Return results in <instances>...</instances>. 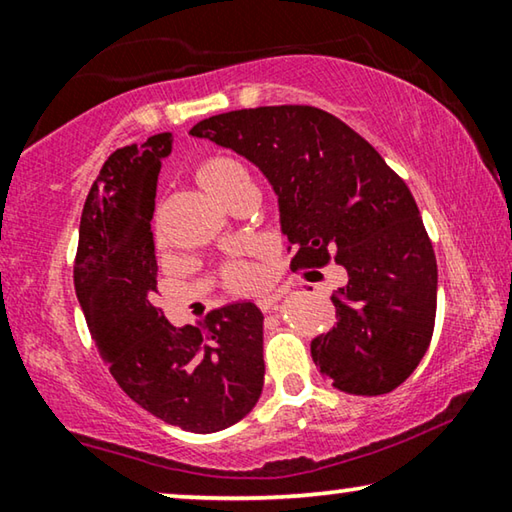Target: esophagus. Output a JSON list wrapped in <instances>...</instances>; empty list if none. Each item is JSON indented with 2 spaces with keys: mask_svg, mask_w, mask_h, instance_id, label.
<instances>
[{
  "mask_svg": "<svg viewBox=\"0 0 512 512\" xmlns=\"http://www.w3.org/2000/svg\"><path fill=\"white\" fill-rule=\"evenodd\" d=\"M278 303H280V294H269V296H262L257 300L259 310H262L264 314H271L278 310Z\"/></svg>",
  "mask_w": 512,
  "mask_h": 512,
  "instance_id": "esophagus-1",
  "label": "esophagus"
}]
</instances>
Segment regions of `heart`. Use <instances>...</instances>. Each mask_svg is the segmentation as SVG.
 Instances as JSON below:
<instances>
[{
	"instance_id": "1",
	"label": "heart",
	"mask_w": 512,
	"mask_h": 512,
	"mask_svg": "<svg viewBox=\"0 0 512 512\" xmlns=\"http://www.w3.org/2000/svg\"><path fill=\"white\" fill-rule=\"evenodd\" d=\"M239 175H246V168H243L237 159L230 157H218L207 161V164L198 170L200 184L205 186L212 196ZM232 282L237 287H250L255 282V271L250 269V266H237V269L232 271Z\"/></svg>"
}]
</instances>
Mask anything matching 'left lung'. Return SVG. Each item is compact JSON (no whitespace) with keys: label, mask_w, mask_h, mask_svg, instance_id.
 <instances>
[{"label":"left lung","mask_w":512,"mask_h":512,"mask_svg":"<svg viewBox=\"0 0 512 512\" xmlns=\"http://www.w3.org/2000/svg\"><path fill=\"white\" fill-rule=\"evenodd\" d=\"M191 136L255 164L278 196L291 269H346L332 294L337 326L312 360L339 392L378 396L424 358L435 326L437 264L417 202L373 145L314 107H257L200 120Z\"/></svg>","instance_id":"obj_1"}]
</instances>
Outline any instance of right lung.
Here are the masks:
<instances>
[{"instance_id":"add662e5","label":"right lung","mask_w":512,"mask_h":512,"mask_svg":"<svg viewBox=\"0 0 512 512\" xmlns=\"http://www.w3.org/2000/svg\"><path fill=\"white\" fill-rule=\"evenodd\" d=\"M173 134L125 145L104 161L79 223L75 291L111 376L166 424L216 433L255 408L264 387L259 307L237 300L175 328L157 307L154 196Z\"/></svg>"}]
</instances>
